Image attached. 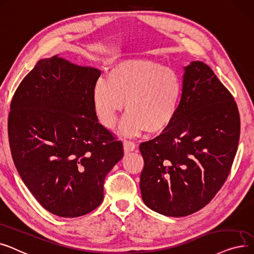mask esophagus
Here are the masks:
<instances>
[{
    "mask_svg": "<svg viewBox=\"0 0 254 254\" xmlns=\"http://www.w3.org/2000/svg\"><path fill=\"white\" fill-rule=\"evenodd\" d=\"M135 149H136V144H135L134 141H131V140H125L124 141V151H125V153L134 151Z\"/></svg>",
    "mask_w": 254,
    "mask_h": 254,
    "instance_id": "esophagus-1",
    "label": "esophagus"
}]
</instances>
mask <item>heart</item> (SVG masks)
Wrapping results in <instances>:
<instances>
[{
    "instance_id": "obj_1",
    "label": "heart",
    "mask_w": 254,
    "mask_h": 254,
    "mask_svg": "<svg viewBox=\"0 0 254 254\" xmlns=\"http://www.w3.org/2000/svg\"><path fill=\"white\" fill-rule=\"evenodd\" d=\"M182 91V80L174 69L150 60L132 59L114 64L107 80L96 82L93 103L107 128L115 127L125 102V133L139 134L146 130L159 133L175 120Z\"/></svg>"
}]
</instances>
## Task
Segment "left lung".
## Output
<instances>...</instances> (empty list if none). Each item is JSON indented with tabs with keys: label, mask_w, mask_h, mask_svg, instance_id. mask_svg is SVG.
Segmentation results:
<instances>
[{
	"label": "left lung",
	"mask_w": 254,
	"mask_h": 254,
	"mask_svg": "<svg viewBox=\"0 0 254 254\" xmlns=\"http://www.w3.org/2000/svg\"><path fill=\"white\" fill-rule=\"evenodd\" d=\"M240 138L237 103L203 62L185 67L173 123L141 142L143 202L153 211L184 217L202 209L231 172Z\"/></svg>",
	"instance_id": "1"
}]
</instances>
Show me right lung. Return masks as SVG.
<instances>
[{"label":"right lung","instance_id":"1","mask_svg":"<svg viewBox=\"0 0 254 254\" xmlns=\"http://www.w3.org/2000/svg\"><path fill=\"white\" fill-rule=\"evenodd\" d=\"M98 69L55 56L36 64L10 105L12 159L30 192L57 216L86 215L103 200L106 175L123 143L98 122L93 91Z\"/></svg>","mask_w":254,"mask_h":254}]
</instances>
